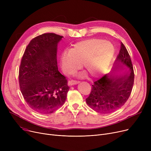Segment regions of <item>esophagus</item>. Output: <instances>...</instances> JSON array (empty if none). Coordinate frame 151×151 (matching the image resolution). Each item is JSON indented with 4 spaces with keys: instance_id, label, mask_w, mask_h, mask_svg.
<instances>
[{
    "instance_id": "34e87169",
    "label": "esophagus",
    "mask_w": 151,
    "mask_h": 151,
    "mask_svg": "<svg viewBox=\"0 0 151 151\" xmlns=\"http://www.w3.org/2000/svg\"><path fill=\"white\" fill-rule=\"evenodd\" d=\"M80 81H77V80H70L68 81V84L69 85H74V84H77L78 83H80Z\"/></svg>"
}]
</instances>
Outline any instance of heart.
I'll list each match as a JSON object with an SVG mask.
<instances>
[{"label":"heart","mask_w":151,"mask_h":151,"mask_svg":"<svg viewBox=\"0 0 151 151\" xmlns=\"http://www.w3.org/2000/svg\"><path fill=\"white\" fill-rule=\"evenodd\" d=\"M114 54V47L111 42L98 38L86 40L62 54L61 67L65 75H73L83 63L91 76L99 77L107 69Z\"/></svg>","instance_id":"heart-1"}]
</instances>
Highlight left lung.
Returning a JSON list of instances; mask_svg holds the SVG:
<instances>
[{"instance_id": "8db88e82", "label": "left lung", "mask_w": 151, "mask_h": 151, "mask_svg": "<svg viewBox=\"0 0 151 151\" xmlns=\"http://www.w3.org/2000/svg\"><path fill=\"white\" fill-rule=\"evenodd\" d=\"M121 44L114 65L124 73L118 75L111 71L95 81L86 99L88 106L97 113L107 114L116 111L125 104L131 94L134 83L133 65L125 46Z\"/></svg>"}]
</instances>
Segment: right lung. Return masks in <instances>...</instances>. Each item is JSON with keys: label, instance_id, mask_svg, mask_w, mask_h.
Segmentation results:
<instances>
[{"label": "right lung", "instance_id": "add662e5", "mask_svg": "<svg viewBox=\"0 0 151 151\" xmlns=\"http://www.w3.org/2000/svg\"><path fill=\"white\" fill-rule=\"evenodd\" d=\"M62 37L54 33L35 37L21 61V92L29 107L39 113L51 114L62 106L70 89L58 67L57 46Z\"/></svg>", "mask_w": 151, "mask_h": 151}]
</instances>
